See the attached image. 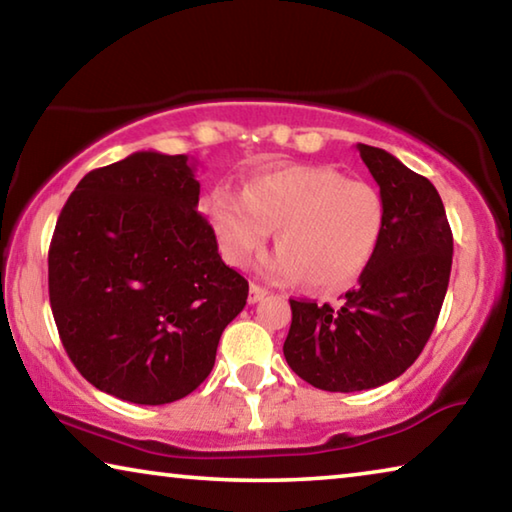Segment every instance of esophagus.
<instances>
[{"mask_svg": "<svg viewBox=\"0 0 512 512\" xmlns=\"http://www.w3.org/2000/svg\"><path fill=\"white\" fill-rule=\"evenodd\" d=\"M266 296H268V291H266L264 287H259V284L250 282V293H248V302H250V305H255V302L264 300Z\"/></svg>", "mask_w": 512, "mask_h": 512, "instance_id": "1", "label": "esophagus"}]
</instances>
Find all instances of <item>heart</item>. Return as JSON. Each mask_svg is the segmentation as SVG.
Instances as JSON below:
<instances>
[{
	"mask_svg": "<svg viewBox=\"0 0 512 512\" xmlns=\"http://www.w3.org/2000/svg\"><path fill=\"white\" fill-rule=\"evenodd\" d=\"M203 210L225 262L244 266L271 230L280 248L266 271L318 291L352 287L375 257L384 201L372 185L318 164H291L250 178L241 196L216 187Z\"/></svg>",
	"mask_w": 512,
	"mask_h": 512,
	"instance_id": "1",
	"label": "heart"
}]
</instances>
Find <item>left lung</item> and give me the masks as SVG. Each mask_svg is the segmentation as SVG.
Returning <instances> with one entry per match:
<instances>
[{
    "label": "left lung",
    "instance_id": "1",
    "mask_svg": "<svg viewBox=\"0 0 512 512\" xmlns=\"http://www.w3.org/2000/svg\"><path fill=\"white\" fill-rule=\"evenodd\" d=\"M357 149L384 201L377 253L341 309L289 300L284 341L291 370L329 393L368 391L400 377L427 345L452 273V228L436 187L384 149Z\"/></svg>",
    "mask_w": 512,
    "mask_h": 512
}]
</instances>
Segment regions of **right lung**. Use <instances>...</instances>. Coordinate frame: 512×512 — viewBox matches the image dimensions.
<instances>
[{
  "mask_svg": "<svg viewBox=\"0 0 512 512\" xmlns=\"http://www.w3.org/2000/svg\"><path fill=\"white\" fill-rule=\"evenodd\" d=\"M187 155L137 151L67 198L49 246V302L76 370L133 404H169L210 375L248 282L225 266Z\"/></svg>",
  "mask_w": 512,
  "mask_h": 512,
  "instance_id": "add662e5",
  "label": "right lung"
}]
</instances>
